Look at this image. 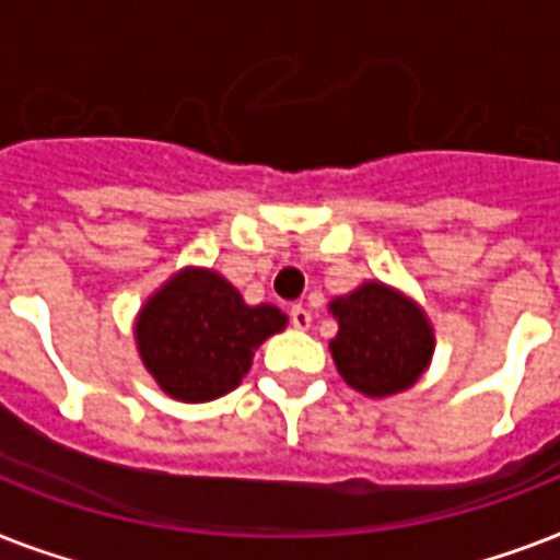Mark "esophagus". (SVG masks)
Returning <instances> with one entry per match:
<instances>
[{"instance_id":"esophagus-1","label":"esophagus","mask_w":560,"mask_h":560,"mask_svg":"<svg viewBox=\"0 0 560 560\" xmlns=\"http://www.w3.org/2000/svg\"><path fill=\"white\" fill-rule=\"evenodd\" d=\"M290 323H293V328H299V331H307V328H311V311L302 305H293L290 307Z\"/></svg>"}]
</instances>
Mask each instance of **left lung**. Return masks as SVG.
I'll list each match as a JSON object with an SVG mask.
<instances>
[{"instance_id":"1","label":"left lung","mask_w":560,"mask_h":560,"mask_svg":"<svg viewBox=\"0 0 560 560\" xmlns=\"http://www.w3.org/2000/svg\"><path fill=\"white\" fill-rule=\"evenodd\" d=\"M340 331L331 340L337 372L351 389L386 398L409 389L433 358V328L412 299L381 281L331 302Z\"/></svg>"}]
</instances>
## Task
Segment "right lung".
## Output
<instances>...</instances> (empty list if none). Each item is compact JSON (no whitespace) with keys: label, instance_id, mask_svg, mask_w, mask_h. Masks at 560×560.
<instances>
[{"label":"right lung","instance_id":"1","mask_svg":"<svg viewBox=\"0 0 560 560\" xmlns=\"http://www.w3.org/2000/svg\"><path fill=\"white\" fill-rule=\"evenodd\" d=\"M284 325L279 307L246 305L220 272L188 267L144 302L136 346L162 392L202 404L235 389L255 349Z\"/></svg>","mask_w":560,"mask_h":560}]
</instances>
